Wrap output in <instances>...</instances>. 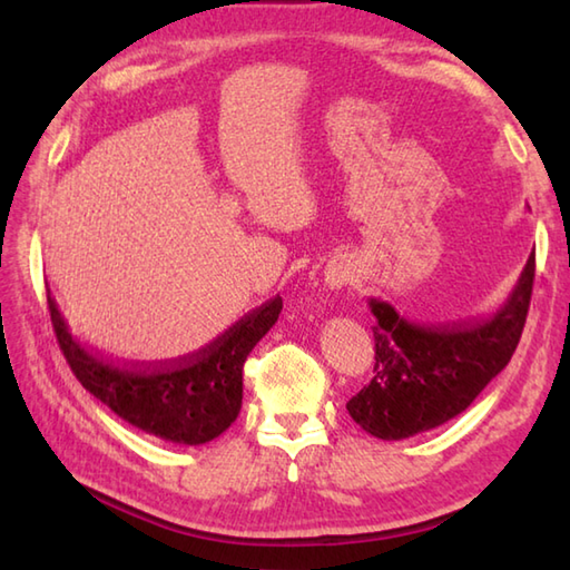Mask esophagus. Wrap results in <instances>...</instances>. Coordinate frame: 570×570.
<instances>
[{
  "mask_svg": "<svg viewBox=\"0 0 570 570\" xmlns=\"http://www.w3.org/2000/svg\"><path fill=\"white\" fill-rule=\"evenodd\" d=\"M350 282V266L343 257H337L328 264V269H325V284L331 288H341Z\"/></svg>",
  "mask_w": 570,
  "mask_h": 570,
  "instance_id": "esophagus-1",
  "label": "esophagus"
}]
</instances>
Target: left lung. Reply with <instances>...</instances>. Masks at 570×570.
Masks as SVG:
<instances>
[{"label":"left lung","instance_id":"8db88e82","mask_svg":"<svg viewBox=\"0 0 570 570\" xmlns=\"http://www.w3.org/2000/svg\"><path fill=\"white\" fill-rule=\"evenodd\" d=\"M534 252L512 294L488 318L423 325L392 304L370 298L374 323V377L350 399L355 423L382 441H402L455 419L498 377L522 337Z\"/></svg>","mask_w":570,"mask_h":570}]
</instances>
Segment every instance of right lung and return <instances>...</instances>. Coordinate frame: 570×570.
Listing matches in <instances>:
<instances>
[{
	"label": "right lung",
	"instance_id": "obj_1",
	"mask_svg": "<svg viewBox=\"0 0 570 570\" xmlns=\"http://www.w3.org/2000/svg\"><path fill=\"white\" fill-rule=\"evenodd\" d=\"M282 296L266 301L196 353L164 362H119L85 347L56 301L48 311L78 382L119 419L156 439L203 445L229 429L242 409V367L282 313Z\"/></svg>",
	"mask_w": 570,
	"mask_h": 570
}]
</instances>
